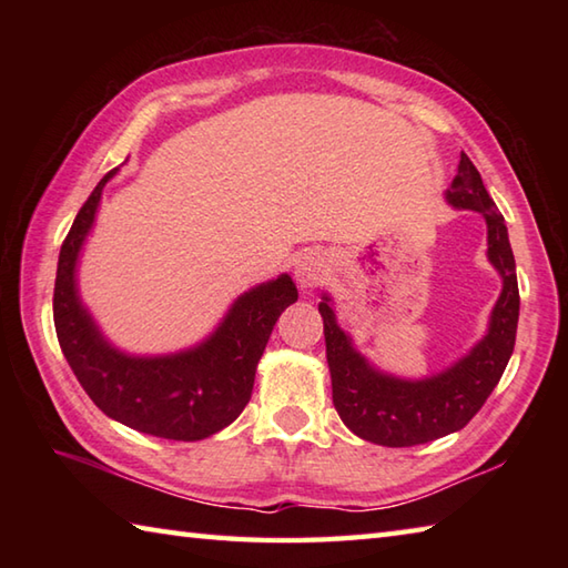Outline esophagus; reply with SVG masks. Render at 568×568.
Listing matches in <instances>:
<instances>
[{
    "label": "esophagus",
    "mask_w": 568,
    "mask_h": 568,
    "mask_svg": "<svg viewBox=\"0 0 568 568\" xmlns=\"http://www.w3.org/2000/svg\"><path fill=\"white\" fill-rule=\"evenodd\" d=\"M329 273L332 265L327 258L320 256V253H307V256L300 258L295 265V277L300 287H320L327 281Z\"/></svg>",
    "instance_id": "34e87169"
}]
</instances>
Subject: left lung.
<instances>
[{
	"label": "left lung",
	"instance_id": "left-lung-1",
	"mask_svg": "<svg viewBox=\"0 0 568 568\" xmlns=\"http://www.w3.org/2000/svg\"><path fill=\"white\" fill-rule=\"evenodd\" d=\"M446 200L458 210H476L486 216L488 258L503 275V293L493 310L490 329L474 352L427 381L383 376L366 364V358L352 346V339L339 329L329 297L320 303L334 407L348 429L373 444L415 446L466 427L488 400L513 356L520 291L508 226L464 151L458 173L446 190Z\"/></svg>",
	"mask_w": 568,
	"mask_h": 568
}]
</instances>
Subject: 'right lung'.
I'll use <instances>...</instances> for the list:
<instances>
[{
	"label": "right lung",
	"instance_id": "add662e5",
	"mask_svg": "<svg viewBox=\"0 0 568 568\" xmlns=\"http://www.w3.org/2000/svg\"><path fill=\"white\" fill-rule=\"evenodd\" d=\"M106 173L84 200L60 246L53 322L84 393L106 417L153 437L195 442L224 429L251 400L258 358L281 312L297 300L291 275L241 295L207 342L183 354L136 358L102 339L75 291V263L94 222Z\"/></svg>",
	"mask_w": 568,
	"mask_h": 568
}]
</instances>
